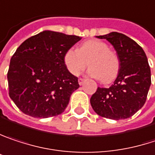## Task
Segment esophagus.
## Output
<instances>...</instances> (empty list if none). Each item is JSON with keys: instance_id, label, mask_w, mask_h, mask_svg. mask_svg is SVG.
<instances>
[{"instance_id": "34e87169", "label": "esophagus", "mask_w": 155, "mask_h": 155, "mask_svg": "<svg viewBox=\"0 0 155 155\" xmlns=\"http://www.w3.org/2000/svg\"><path fill=\"white\" fill-rule=\"evenodd\" d=\"M84 82H85V78H78V84L81 86V85H83L84 84Z\"/></svg>"}]
</instances>
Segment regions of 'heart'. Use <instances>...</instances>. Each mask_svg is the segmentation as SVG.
I'll use <instances>...</instances> for the list:
<instances>
[{
    "instance_id": "1",
    "label": "heart",
    "mask_w": 155,
    "mask_h": 155,
    "mask_svg": "<svg viewBox=\"0 0 155 155\" xmlns=\"http://www.w3.org/2000/svg\"><path fill=\"white\" fill-rule=\"evenodd\" d=\"M63 61L68 72L74 76L79 75L88 63V75L99 78L104 84L114 80L120 68L118 53L109 49L106 43L95 39L84 42L78 50L68 49Z\"/></svg>"
}]
</instances>
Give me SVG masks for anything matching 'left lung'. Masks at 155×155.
<instances>
[{
	"label": "left lung",
	"instance_id": "left-lung-1",
	"mask_svg": "<svg viewBox=\"0 0 155 155\" xmlns=\"http://www.w3.org/2000/svg\"><path fill=\"white\" fill-rule=\"evenodd\" d=\"M106 39L116 50L120 68L114 84L109 88L98 87L90 103L100 116L125 120L144 106L151 86V70L144 50L123 34L111 32L96 36Z\"/></svg>",
	"mask_w": 155,
	"mask_h": 155
}]
</instances>
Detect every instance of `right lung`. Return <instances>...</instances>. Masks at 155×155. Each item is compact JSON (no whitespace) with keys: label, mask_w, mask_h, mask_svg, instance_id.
Returning a JSON list of instances; mask_svg holds the SVG:
<instances>
[{"label":"right lung","mask_w":155,"mask_h":155,"mask_svg":"<svg viewBox=\"0 0 155 155\" xmlns=\"http://www.w3.org/2000/svg\"><path fill=\"white\" fill-rule=\"evenodd\" d=\"M80 40L77 35L45 30L17 49L7 78L10 97L23 113L48 118L64 111L79 85L65 67L63 57Z\"/></svg>","instance_id":"obj_1"}]
</instances>
